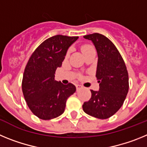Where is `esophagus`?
Returning a JSON list of instances; mask_svg holds the SVG:
<instances>
[{"instance_id":"1","label":"esophagus","mask_w":147,"mask_h":147,"mask_svg":"<svg viewBox=\"0 0 147 147\" xmlns=\"http://www.w3.org/2000/svg\"><path fill=\"white\" fill-rule=\"evenodd\" d=\"M76 90H80V89H82V86L80 85H76Z\"/></svg>"}]
</instances>
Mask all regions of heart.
<instances>
[{"mask_svg": "<svg viewBox=\"0 0 147 147\" xmlns=\"http://www.w3.org/2000/svg\"><path fill=\"white\" fill-rule=\"evenodd\" d=\"M91 48H93L91 46V45H83V46H82V53H85V51H87L88 50H89V49H90ZM69 54V51H67V56Z\"/></svg>", "mask_w": 147, "mask_h": 147, "instance_id": "heart-1", "label": "heart"}]
</instances>
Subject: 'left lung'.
<instances>
[{
	"instance_id": "obj_1",
	"label": "left lung",
	"mask_w": 147,
	"mask_h": 147,
	"mask_svg": "<svg viewBox=\"0 0 147 147\" xmlns=\"http://www.w3.org/2000/svg\"><path fill=\"white\" fill-rule=\"evenodd\" d=\"M84 37L91 40L96 49V76L99 83V90H90L91 98L84 102L83 110L97 119H108L121 107L129 90L127 67L117 48L107 37L98 33Z\"/></svg>"
}]
</instances>
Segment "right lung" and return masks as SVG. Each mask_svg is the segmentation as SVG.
Returning a JSON list of instances; mask_svg holds the SVG:
<instances>
[{
    "mask_svg": "<svg viewBox=\"0 0 147 147\" xmlns=\"http://www.w3.org/2000/svg\"><path fill=\"white\" fill-rule=\"evenodd\" d=\"M79 37L55 35L39 45L30 57L23 73L22 90L28 107L42 120L62 115L66 101L76 87L56 81V69L62 66L70 45Z\"/></svg>",
    "mask_w": 147,
    "mask_h": 147,
    "instance_id": "obj_1",
    "label": "right lung"
}]
</instances>
